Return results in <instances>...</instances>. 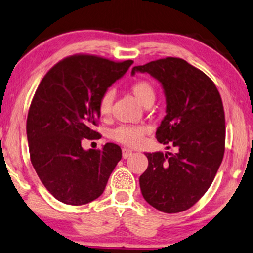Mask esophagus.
<instances>
[{
    "label": "esophagus",
    "instance_id": "obj_1",
    "mask_svg": "<svg viewBox=\"0 0 253 253\" xmlns=\"http://www.w3.org/2000/svg\"><path fill=\"white\" fill-rule=\"evenodd\" d=\"M131 154H133V151H131V150L127 149V148L123 149V158H124V159H127V158L131 156Z\"/></svg>",
    "mask_w": 253,
    "mask_h": 253
}]
</instances>
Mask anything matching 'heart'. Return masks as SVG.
<instances>
[{
  "mask_svg": "<svg viewBox=\"0 0 253 253\" xmlns=\"http://www.w3.org/2000/svg\"><path fill=\"white\" fill-rule=\"evenodd\" d=\"M131 93L135 96L139 103L143 107L146 104L153 103L154 99H156V89H154L153 85L146 81H138L131 86ZM115 94L112 90H107L102 97H101L99 103V110L100 114L103 117H107L110 115L112 102H114ZM148 133V128L145 126H130V125H124L117 128L114 130V138L118 142H122L126 145L136 146L142 142L143 137Z\"/></svg>",
  "mask_w": 253,
  "mask_h": 253,
  "instance_id": "heart-1",
  "label": "heart"
}]
</instances>
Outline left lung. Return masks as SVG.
I'll return each mask as SVG.
<instances>
[{
	"mask_svg": "<svg viewBox=\"0 0 253 253\" xmlns=\"http://www.w3.org/2000/svg\"><path fill=\"white\" fill-rule=\"evenodd\" d=\"M161 84L166 116L156 136L177 148L176 153H145L146 170L139 176L145 201L166 213L191 208L213 182L225 151V114L219 92L205 73L179 58L136 66ZM170 146H167V149Z\"/></svg>",
	"mask_w": 253,
	"mask_h": 253,
	"instance_id": "obj_1",
	"label": "left lung"
}]
</instances>
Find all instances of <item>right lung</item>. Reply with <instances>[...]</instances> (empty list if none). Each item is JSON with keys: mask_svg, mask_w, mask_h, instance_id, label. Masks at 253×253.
Listing matches in <instances>:
<instances>
[{"mask_svg": "<svg viewBox=\"0 0 253 253\" xmlns=\"http://www.w3.org/2000/svg\"><path fill=\"white\" fill-rule=\"evenodd\" d=\"M133 61L73 55L51 68L36 89L27 117L30 161L46 190L60 202L86 205L103 193L122 159V149L107 143L84 150L83 138L100 118L101 97Z\"/></svg>", "mask_w": 253, "mask_h": 253, "instance_id": "add662e5", "label": "right lung"}]
</instances>
